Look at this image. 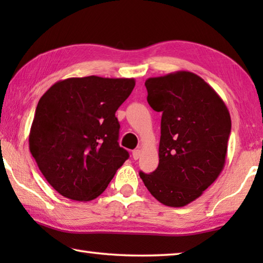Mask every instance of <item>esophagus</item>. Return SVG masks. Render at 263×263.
<instances>
[{
	"label": "esophagus",
	"mask_w": 263,
	"mask_h": 263,
	"mask_svg": "<svg viewBox=\"0 0 263 263\" xmlns=\"http://www.w3.org/2000/svg\"><path fill=\"white\" fill-rule=\"evenodd\" d=\"M140 154H141V149H135L132 152V158L135 160H138L140 158Z\"/></svg>",
	"instance_id": "esophagus-1"
}]
</instances>
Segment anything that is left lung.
<instances>
[{
    "label": "left lung",
    "instance_id": "left-lung-1",
    "mask_svg": "<svg viewBox=\"0 0 263 263\" xmlns=\"http://www.w3.org/2000/svg\"><path fill=\"white\" fill-rule=\"evenodd\" d=\"M147 102L162 114L159 166L140 179L153 197L167 206L195 201L224 168L231 117L210 84L180 70L145 82Z\"/></svg>",
    "mask_w": 263,
    "mask_h": 263
}]
</instances>
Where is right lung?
<instances>
[{"instance_id": "1", "label": "right lung", "mask_w": 263, "mask_h": 263, "mask_svg": "<svg viewBox=\"0 0 263 263\" xmlns=\"http://www.w3.org/2000/svg\"><path fill=\"white\" fill-rule=\"evenodd\" d=\"M135 79L91 75L61 80L38 102L29 136L42 174L66 198L92 201L128 158L118 144L116 111Z\"/></svg>"}]
</instances>
